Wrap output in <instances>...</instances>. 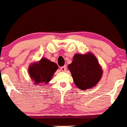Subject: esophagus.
Returning <instances> with one entry per match:
<instances>
[{
  "instance_id": "1",
  "label": "esophagus",
  "mask_w": 127,
  "mask_h": 127,
  "mask_svg": "<svg viewBox=\"0 0 127 127\" xmlns=\"http://www.w3.org/2000/svg\"><path fill=\"white\" fill-rule=\"evenodd\" d=\"M66 70V66H63L61 67V70L63 71H65Z\"/></svg>"
}]
</instances>
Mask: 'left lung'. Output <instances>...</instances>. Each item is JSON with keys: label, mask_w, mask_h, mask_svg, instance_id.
I'll return each instance as SVG.
<instances>
[{"label": "left lung", "mask_w": 127, "mask_h": 127, "mask_svg": "<svg viewBox=\"0 0 127 127\" xmlns=\"http://www.w3.org/2000/svg\"><path fill=\"white\" fill-rule=\"evenodd\" d=\"M68 68L75 84L80 90H86L94 87L102 77V68L95 56L91 53L75 55Z\"/></svg>", "instance_id": "left-lung-1"}]
</instances>
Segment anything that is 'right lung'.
<instances>
[{"instance_id": "1", "label": "right lung", "mask_w": 127, "mask_h": 127, "mask_svg": "<svg viewBox=\"0 0 127 127\" xmlns=\"http://www.w3.org/2000/svg\"><path fill=\"white\" fill-rule=\"evenodd\" d=\"M57 69L58 66L55 63L51 62L46 58H42L38 63L30 66L29 73L36 84H47Z\"/></svg>"}]
</instances>
